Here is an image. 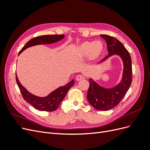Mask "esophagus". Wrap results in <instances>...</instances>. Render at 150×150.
<instances>
[{"instance_id":"1","label":"esophagus","mask_w":150,"mask_h":150,"mask_svg":"<svg viewBox=\"0 0 150 150\" xmlns=\"http://www.w3.org/2000/svg\"><path fill=\"white\" fill-rule=\"evenodd\" d=\"M84 79V76H82V75H78L76 77V80L78 81H81L82 79Z\"/></svg>"}]
</instances>
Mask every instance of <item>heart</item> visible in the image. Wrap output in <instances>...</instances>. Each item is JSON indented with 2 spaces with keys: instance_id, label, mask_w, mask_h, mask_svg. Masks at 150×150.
<instances>
[{
  "instance_id": "heart-1",
  "label": "heart",
  "mask_w": 150,
  "mask_h": 150,
  "mask_svg": "<svg viewBox=\"0 0 150 150\" xmlns=\"http://www.w3.org/2000/svg\"><path fill=\"white\" fill-rule=\"evenodd\" d=\"M104 49V45L100 41H86L77 47L75 54L79 57H89L94 61L101 56Z\"/></svg>"
}]
</instances>
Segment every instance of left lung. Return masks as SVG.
Wrapping results in <instances>:
<instances>
[{"instance_id": "1", "label": "left lung", "mask_w": 150, "mask_h": 150, "mask_svg": "<svg viewBox=\"0 0 150 150\" xmlns=\"http://www.w3.org/2000/svg\"><path fill=\"white\" fill-rule=\"evenodd\" d=\"M106 41L108 55L103 61L110 56L117 54L123 61L124 69L122 78L120 84L111 89H106L99 86L92 79H89V87L87 98L93 108L100 111H108L115 108L124 98L132 82V65L128 51L115 38L108 35H100Z\"/></svg>"}]
</instances>
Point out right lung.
<instances>
[{
    "instance_id": "right-lung-1",
    "label": "right lung",
    "mask_w": 150,
    "mask_h": 150,
    "mask_svg": "<svg viewBox=\"0 0 150 150\" xmlns=\"http://www.w3.org/2000/svg\"><path fill=\"white\" fill-rule=\"evenodd\" d=\"M64 34L60 35H45L34 38L26 43L19 52V54L28 47L38 44H51L59 41L64 38ZM17 84L20 89L21 93L24 99L30 104L34 108L40 111H54L57 110L61 102L64 99L69 89L74 84V81L72 80L64 86H61L50 93L47 96L40 98L30 94L20 83L17 76H16Z\"/></svg>"
}]
</instances>
